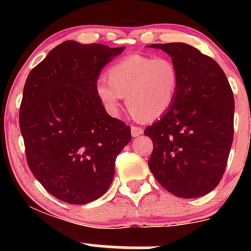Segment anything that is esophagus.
<instances>
[{"label": "esophagus", "mask_w": 251, "mask_h": 251, "mask_svg": "<svg viewBox=\"0 0 251 251\" xmlns=\"http://www.w3.org/2000/svg\"><path fill=\"white\" fill-rule=\"evenodd\" d=\"M143 132H144V129L142 127H138V126H135V125H133L131 127V133L133 137H138V135L143 134Z\"/></svg>", "instance_id": "esophagus-1"}]
</instances>
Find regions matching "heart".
I'll list each match as a JSON object with an SVG mask.
<instances>
[{"mask_svg":"<svg viewBox=\"0 0 251 251\" xmlns=\"http://www.w3.org/2000/svg\"><path fill=\"white\" fill-rule=\"evenodd\" d=\"M107 80L97 83V94L106 111L119 113L126 97L131 113L142 120H153L169 111L179 86V72L169 57L133 54L114 63Z\"/></svg>","mask_w":251,"mask_h":251,"instance_id":"1","label":"heart"}]
</instances>
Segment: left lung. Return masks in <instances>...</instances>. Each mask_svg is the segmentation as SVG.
<instances>
[{"mask_svg":"<svg viewBox=\"0 0 251 251\" xmlns=\"http://www.w3.org/2000/svg\"><path fill=\"white\" fill-rule=\"evenodd\" d=\"M172 57L179 86L172 106L144 131L153 142L149 168L164 189L181 198L220 184L234 139V94L217 62L181 42L150 45Z\"/></svg>","mask_w":251,"mask_h":251,"instance_id":"left-lung-1","label":"left lung"}]
</instances>
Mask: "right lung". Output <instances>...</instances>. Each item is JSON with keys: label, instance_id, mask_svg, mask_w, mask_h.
Masks as SVG:
<instances>
[{"label": "right lung", "instance_id": "add662e5", "mask_svg": "<svg viewBox=\"0 0 251 251\" xmlns=\"http://www.w3.org/2000/svg\"><path fill=\"white\" fill-rule=\"evenodd\" d=\"M125 47L65 41L28 74L20 129L31 174L57 200L86 204L107 191L131 127L97 94L100 71Z\"/></svg>", "mask_w": 251, "mask_h": 251}]
</instances>
